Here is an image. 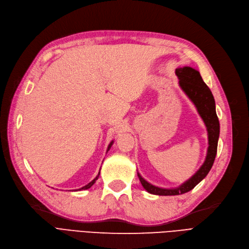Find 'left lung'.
<instances>
[{
	"mask_svg": "<svg viewBox=\"0 0 249 249\" xmlns=\"http://www.w3.org/2000/svg\"><path fill=\"white\" fill-rule=\"evenodd\" d=\"M176 75L179 78V86L183 90L192 103L196 107L199 115L202 118L205 124L208 136V147L205 161L201 165L200 169L195 173L193 176L175 189H162L153 185L144 180L139 173H137L138 178L144 190L153 195L158 196H175V195H181L192 191L200 181H202L208 172L211 171L213 164L214 158H216L218 139L220 134V124L216 113V104L212 94V91L203 82L198 70L192 68V67H183V68L176 69Z\"/></svg>",
	"mask_w": 249,
	"mask_h": 249,
	"instance_id": "obj_1",
	"label": "left lung"
}]
</instances>
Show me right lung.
I'll return each instance as SVG.
<instances>
[{
	"label": "right lung",
	"instance_id": "obj_1",
	"mask_svg": "<svg viewBox=\"0 0 249 249\" xmlns=\"http://www.w3.org/2000/svg\"><path fill=\"white\" fill-rule=\"evenodd\" d=\"M113 142H114V141L112 140V141H111V142H110V144H109V146H108V151L110 150V147L112 146ZM99 174H100V171H99V173H98V175H97V176H96L95 178H94V179H93V180L91 181V182H90V183H88V184H87V185L83 186V187H82V189H79V191H80V190H88V189H90V187H91V186H92V185H93L94 183H95V181H96V180L98 179V177H99Z\"/></svg>",
	"mask_w": 249,
	"mask_h": 249
}]
</instances>
